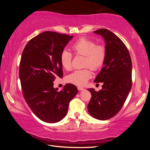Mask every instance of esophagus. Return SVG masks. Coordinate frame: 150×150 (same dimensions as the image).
<instances>
[{"label": "esophagus", "instance_id": "esophagus-1", "mask_svg": "<svg viewBox=\"0 0 150 150\" xmlns=\"http://www.w3.org/2000/svg\"><path fill=\"white\" fill-rule=\"evenodd\" d=\"M77 88H78L79 91H83V90L85 89V88H83V87H78Z\"/></svg>", "mask_w": 150, "mask_h": 150}]
</instances>
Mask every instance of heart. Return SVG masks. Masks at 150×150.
<instances>
[{"label": "heart", "instance_id": "heart-1", "mask_svg": "<svg viewBox=\"0 0 150 150\" xmlns=\"http://www.w3.org/2000/svg\"><path fill=\"white\" fill-rule=\"evenodd\" d=\"M71 49L75 55L84 56L83 66L88 67L75 71L68 76L67 80L75 85L83 86L91 77L90 68L94 71L98 70L105 63L106 57V47L102 44H96L95 42L90 38H81L71 45ZM72 58L73 55L67 50H63L61 54L60 63L65 70L71 69Z\"/></svg>", "mask_w": 150, "mask_h": 150}]
</instances>
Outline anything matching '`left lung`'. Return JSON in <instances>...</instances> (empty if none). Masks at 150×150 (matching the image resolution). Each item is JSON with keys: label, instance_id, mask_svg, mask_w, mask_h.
Returning <instances> with one entry per match:
<instances>
[{"label": "left lung", "instance_id": "8db88e82", "mask_svg": "<svg viewBox=\"0 0 150 150\" xmlns=\"http://www.w3.org/2000/svg\"><path fill=\"white\" fill-rule=\"evenodd\" d=\"M94 32L105 39L106 57L95 79V83H103V88L98 91L88 89L92 96L87 108L93 117L105 120L117 115L131 90L132 60L128 48L117 35L105 28Z\"/></svg>", "mask_w": 150, "mask_h": 150}]
</instances>
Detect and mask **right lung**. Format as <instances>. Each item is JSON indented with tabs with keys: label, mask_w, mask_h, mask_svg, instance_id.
<instances>
[{
	"label": "right lung",
	"mask_w": 150,
	"mask_h": 150,
	"mask_svg": "<svg viewBox=\"0 0 150 150\" xmlns=\"http://www.w3.org/2000/svg\"><path fill=\"white\" fill-rule=\"evenodd\" d=\"M73 35L46 31L27 43L20 62L19 77L24 98L42 121L57 122L67 115L69 103L78 92L67 83L57 91L53 82L63 77L60 55Z\"/></svg>",
	"instance_id": "add662e5"
}]
</instances>
